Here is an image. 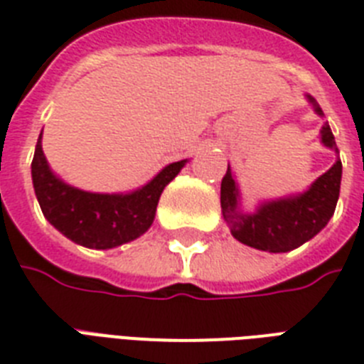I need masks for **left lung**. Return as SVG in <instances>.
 I'll use <instances>...</instances> for the list:
<instances>
[{"instance_id":"8db88e82","label":"left lung","mask_w":364,"mask_h":364,"mask_svg":"<svg viewBox=\"0 0 364 364\" xmlns=\"http://www.w3.org/2000/svg\"><path fill=\"white\" fill-rule=\"evenodd\" d=\"M308 102L317 115H323L321 107L311 96ZM321 143L338 153L336 141L328 122L321 128ZM342 162L340 156L333 168L311 183V187L296 196L262 202L255 213L240 211V191L228 166L221 181V210L230 232L238 242L249 247L268 253H287L311 240L331 221L340 196Z\"/></svg>"}]
</instances>
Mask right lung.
<instances>
[{"instance_id": "add662e5", "label": "right lung", "mask_w": 364, "mask_h": 364, "mask_svg": "<svg viewBox=\"0 0 364 364\" xmlns=\"http://www.w3.org/2000/svg\"><path fill=\"white\" fill-rule=\"evenodd\" d=\"M185 162L168 164L134 193H87L54 176L43 154L39 136L31 160V179L43 215L56 230L82 247L111 249L147 232L154 221L160 194Z\"/></svg>"}]
</instances>
